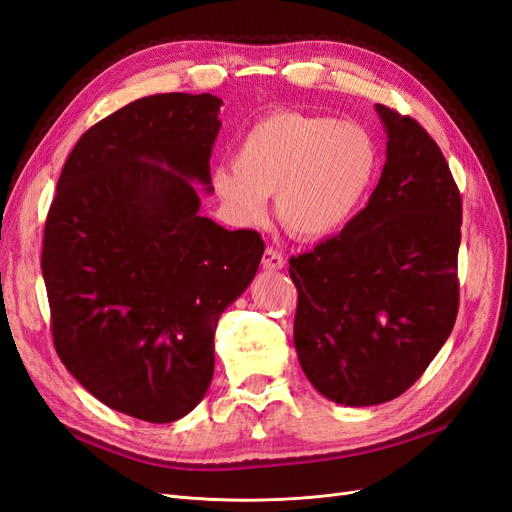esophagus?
<instances>
[{
  "instance_id": "esophagus-1",
  "label": "esophagus",
  "mask_w": 512,
  "mask_h": 512,
  "mask_svg": "<svg viewBox=\"0 0 512 512\" xmlns=\"http://www.w3.org/2000/svg\"><path fill=\"white\" fill-rule=\"evenodd\" d=\"M282 267H284L282 252L273 250V247H267L265 254H262V269H265V271H280Z\"/></svg>"
}]
</instances>
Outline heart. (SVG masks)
I'll list each match as a JSON object with an SVG mask.
<instances>
[{
    "instance_id": "1",
    "label": "heart",
    "mask_w": 512,
    "mask_h": 512,
    "mask_svg": "<svg viewBox=\"0 0 512 512\" xmlns=\"http://www.w3.org/2000/svg\"><path fill=\"white\" fill-rule=\"evenodd\" d=\"M378 145L363 126L335 117L275 111L247 130L232 168L215 170L213 185L245 224L275 215L294 237L318 241L342 230L374 188Z\"/></svg>"
}]
</instances>
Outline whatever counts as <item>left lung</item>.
<instances>
[{"instance_id":"1","label":"left lung","mask_w":512,"mask_h":512,"mask_svg":"<svg viewBox=\"0 0 512 512\" xmlns=\"http://www.w3.org/2000/svg\"><path fill=\"white\" fill-rule=\"evenodd\" d=\"M386 162L339 235L290 258L294 348L307 380L342 406H376L423 376L455 327L461 196L440 147L376 104Z\"/></svg>"}]
</instances>
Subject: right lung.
Returning a JSON list of instances; mask_svg holds the SVG:
<instances>
[{
  "label": "right lung",
  "instance_id": "right-lung-1",
  "mask_svg": "<svg viewBox=\"0 0 512 512\" xmlns=\"http://www.w3.org/2000/svg\"><path fill=\"white\" fill-rule=\"evenodd\" d=\"M211 94L134 100L91 126L57 181L42 277L61 363L104 406L147 423L192 412L213 335L265 243L198 213L222 128Z\"/></svg>",
  "mask_w": 512,
  "mask_h": 512
}]
</instances>
